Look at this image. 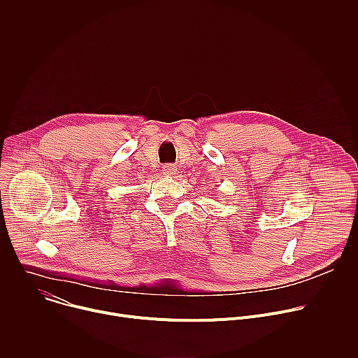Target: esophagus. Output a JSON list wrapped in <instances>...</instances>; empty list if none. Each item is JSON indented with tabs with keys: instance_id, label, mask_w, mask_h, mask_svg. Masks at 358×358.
Here are the masks:
<instances>
[{
	"instance_id": "1",
	"label": "esophagus",
	"mask_w": 358,
	"mask_h": 358,
	"mask_svg": "<svg viewBox=\"0 0 358 358\" xmlns=\"http://www.w3.org/2000/svg\"><path fill=\"white\" fill-rule=\"evenodd\" d=\"M176 171H177V167H176L174 164H166V166L163 167V173H164V176H167V177L174 176Z\"/></svg>"
}]
</instances>
